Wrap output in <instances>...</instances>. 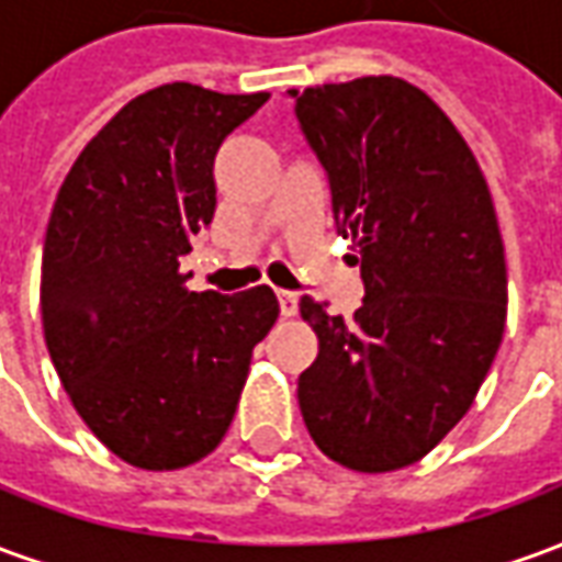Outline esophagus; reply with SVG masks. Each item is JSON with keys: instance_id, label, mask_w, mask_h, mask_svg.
Instances as JSON below:
<instances>
[{"instance_id": "1", "label": "esophagus", "mask_w": 562, "mask_h": 562, "mask_svg": "<svg viewBox=\"0 0 562 562\" xmlns=\"http://www.w3.org/2000/svg\"><path fill=\"white\" fill-rule=\"evenodd\" d=\"M277 297H280V313L282 316H297V292H285V289H280L277 292Z\"/></svg>"}]
</instances>
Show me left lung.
Returning a JSON list of instances; mask_svg holds the SVG:
<instances>
[{
  "instance_id": "obj_1",
  "label": "left lung",
  "mask_w": 562,
  "mask_h": 562,
  "mask_svg": "<svg viewBox=\"0 0 562 562\" xmlns=\"http://www.w3.org/2000/svg\"><path fill=\"white\" fill-rule=\"evenodd\" d=\"M289 92L364 280L352 318L301 297L318 337L297 379L301 415L318 451L346 470H403L467 415L503 340L508 280L494 198L470 144L409 80Z\"/></svg>"
}]
</instances>
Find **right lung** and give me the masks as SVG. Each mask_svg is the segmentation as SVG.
Listing matches in <instances>:
<instances>
[{"instance_id":"right-lung-1","label":"right lung","mask_w":562,"mask_h":562,"mask_svg":"<svg viewBox=\"0 0 562 562\" xmlns=\"http://www.w3.org/2000/svg\"><path fill=\"white\" fill-rule=\"evenodd\" d=\"M265 102L268 92L156 87L111 116L56 192L44 342L71 406L128 467L168 472L207 458L280 316L268 285L189 292L180 270L216 210V149Z\"/></svg>"}]
</instances>
